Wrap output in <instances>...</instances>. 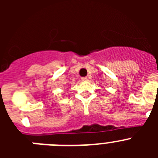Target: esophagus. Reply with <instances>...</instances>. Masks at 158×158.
<instances>
[{
	"label": "esophagus",
	"mask_w": 158,
	"mask_h": 158,
	"mask_svg": "<svg viewBox=\"0 0 158 158\" xmlns=\"http://www.w3.org/2000/svg\"><path fill=\"white\" fill-rule=\"evenodd\" d=\"M81 81H87L88 78L87 77H81Z\"/></svg>",
	"instance_id": "34e87169"
}]
</instances>
